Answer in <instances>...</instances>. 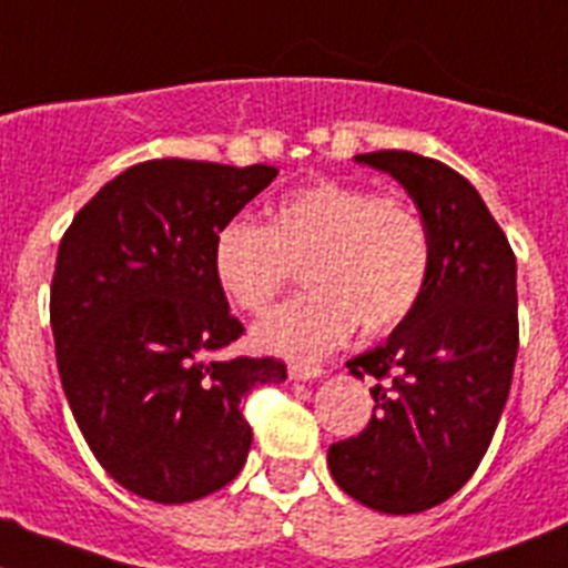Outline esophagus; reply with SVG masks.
Here are the masks:
<instances>
[{
	"label": "esophagus",
	"mask_w": 568,
	"mask_h": 568,
	"mask_svg": "<svg viewBox=\"0 0 568 568\" xmlns=\"http://www.w3.org/2000/svg\"><path fill=\"white\" fill-rule=\"evenodd\" d=\"M287 373L293 381H313V378H321V375H324V369L315 364H298V361H295V364L287 366Z\"/></svg>",
	"instance_id": "esophagus-1"
}]
</instances>
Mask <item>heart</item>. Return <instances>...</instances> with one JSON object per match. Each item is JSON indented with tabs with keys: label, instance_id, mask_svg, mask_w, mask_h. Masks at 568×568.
Here are the masks:
<instances>
[{
	"label": "heart",
	"instance_id": "b5f03b06",
	"mask_svg": "<svg viewBox=\"0 0 568 568\" xmlns=\"http://www.w3.org/2000/svg\"><path fill=\"white\" fill-rule=\"evenodd\" d=\"M304 267L307 293L253 327L255 346L318 358L358 324L381 335L404 324L433 275V235L413 204L358 184H304L270 210V224L230 219L213 239L224 298L261 315Z\"/></svg>",
	"mask_w": 568,
	"mask_h": 568
}]
</instances>
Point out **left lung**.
Here are the masks:
<instances>
[{
	"mask_svg": "<svg viewBox=\"0 0 568 568\" xmlns=\"http://www.w3.org/2000/svg\"><path fill=\"white\" fill-rule=\"evenodd\" d=\"M409 193L433 235V275L393 335L346 361L373 375V418L329 446L335 484L369 509L415 515L453 498L498 429L518 358V264L464 175L406 150L355 155Z\"/></svg>",
	"mask_w": 568,
	"mask_h": 568,
	"instance_id": "8db88e82",
	"label": "left lung"
}]
</instances>
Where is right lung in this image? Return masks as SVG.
Wrapping results in <instances>:
<instances>
[{"label":"right lung","mask_w":568,"mask_h":568,"mask_svg":"<svg viewBox=\"0 0 568 568\" xmlns=\"http://www.w3.org/2000/svg\"><path fill=\"white\" fill-rule=\"evenodd\" d=\"M278 170L187 159L133 164L70 222L50 284L64 395L115 484L190 504L247 460L241 404L287 378L284 361L207 355L244 327L213 273V239Z\"/></svg>","instance_id":"1"}]
</instances>
